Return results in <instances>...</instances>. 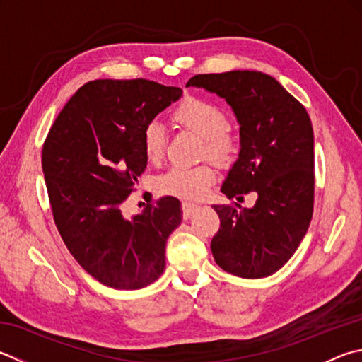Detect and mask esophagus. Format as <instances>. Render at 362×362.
Returning a JSON list of instances; mask_svg holds the SVG:
<instances>
[{
  "instance_id": "34e87169",
  "label": "esophagus",
  "mask_w": 362,
  "mask_h": 362,
  "mask_svg": "<svg viewBox=\"0 0 362 362\" xmlns=\"http://www.w3.org/2000/svg\"><path fill=\"white\" fill-rule=\"evenodd\" d=\"M196 209H198V206L193 202H182V212H183V218L188 220L192 218V215L196 212Z\"/></svg>"
}]
</instances>
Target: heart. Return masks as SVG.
<instances>
[{"label":"heart","instance_id":"obj_1","mask_svg":"<svg viewBox=\"0 0 362 362\" xmlns=\"http://www.w3.org/2000/svg\"><path fill=\"white\" fill-rule=\"evenodd\" d=\"M174 120L202 139V153L218 163L233 161L239 153V137L228 128L225 110L201 98H187L174 110ZM168 131L160 120H150L142 129V150L150 163H158L166 148ZM216 179L207 163L198 166H173L156 177L160 193L187 201H198Z\"/></svg>","mask_w":362,"mask_h":362}]
</instances>
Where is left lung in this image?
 Segmentation results:
<instances>
[{
  "label": "left lung",
  "mask_w": 362,
  "mask_h": 362,
  "mask_svg": "<svg viewBox=\"0 0 362 362\" xmlns=\"http://www.w3.org/2000/svg\"><path fill=\"white\" fill-rule=\"evenodd\" d=\"M187 87L223 98L240 124L239 158L221 193L228 199L258 194L252 209L214 206L220 229L212 255L223 271L242 279L277 272L310 225L315 193L313 128L305 107L274 77L259 71L198 74Z\"/></svg>",
  "instance_id": "8db88e82"
}]
</instances>
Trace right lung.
Instances as JSON below:
<instances>
[{
  "label": "right lung",
  "mask_w": 362,
  "mask_h": 362,
  "mask_svg": "<svg viewBox=\"0 0 362 362\" xmlns=\"http://www.w3.org/2000/svg\"><path fill=\"white\" fill-rule=\"evenodd\" d=\"M182 96L146 78H103L78 88L52 124L42 170L58 233L100 284L141 290L160 279L180 201L164 196L124 218L122 204L147 168L142 129Z\"/></svg>",
  "instance_id": "1"
}]
</instances>
